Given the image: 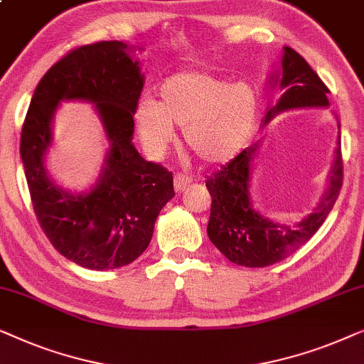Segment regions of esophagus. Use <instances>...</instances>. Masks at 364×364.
<instances>
[{
	"label": "esophagus",
	"instance_id": "obj_1",
	"mask_svg": "<svg viewBox=\"0 0 364 364\" xmlns=\"http://www.w3.org/2000/svg\"><path fill=\"white\" fill-rule=\"evenodd\" d=\"M191 181H193L191 176L183 175V173H176V175H175V189H176V193L184 191L188 184H191Z\"/></svg>",
	"mask_w": 364,
	"mask_h": 364
}]
</instances>
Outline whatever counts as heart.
<instances>
[{
  "mask_svg": "<svg viewBox=\"0 0 364 364\" xmlns=\"http://www.w3.org/2000/svg\"><path fill=\"white\" fill-rule=\"evenodd\" d=\"M259 100L244 82L228 80L208 70L184 69L158 87V104L143 100L135 120L145 146L161 153L183 129L184 143L204 163L231 160L252 135Z\"/></svg>",
  "mask_w": 364,
  "mask_h": 364,
  "instance_id": "1",
  "label": "heart"
}]
</instances>
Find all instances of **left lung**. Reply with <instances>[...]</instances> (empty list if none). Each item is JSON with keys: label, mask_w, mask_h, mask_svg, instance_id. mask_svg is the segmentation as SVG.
Returning a JSON list of instances; mask_svg holds the SVG:
<instances>
[{"label": "left lung", "mask_w": 364, "mask_h": 364, "mask_svg": "<svg viewBox=\"0 0 364 364\" xmlns=\"http://www.w3.org/2000/svg\"><path fill=\"white\" fill-rule=\"evenodd\" d=\"M279 85L284 94L277 105L267 112L265 122L282 110L328 105V87L291 48H285ZM255 148L257 145L245 148L206 180L213 199L209 239L231 262L242 267H267L295 252L325 223L343 186V156L341 146H338L330 188L318 209L296 226H279L260 216L250 204L249 173Z\"/></svg>", "instance_id": "1"}]
</instances>
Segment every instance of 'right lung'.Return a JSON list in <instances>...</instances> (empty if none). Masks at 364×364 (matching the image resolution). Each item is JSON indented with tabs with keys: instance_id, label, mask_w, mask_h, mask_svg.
I'll list each match as a JSON object with an SVG mask.
<instances>
[{
	"instance_id": "obj_1",
	"label": "right lung",
	"mask_w": 364,
	"mask_h": 364,
	"mask_svg": "<svg viewBox=\"0 0 364 364\" xmlns=\"http://www.w3.org/2000/svg\"><path fill=\"white\" fill-rule=\"evenodd\" d=\"M141 90L140 68L122 41L77 46L39 80L24 119L19 151L36 218L50 244L85 269H119L140 257L175 196L171 171L143 160L132 143ZM70 98L95 102L111 140L101 181L77 197L55 187L42 163L55 107Z\"/></svg>"
}]
</instances>
